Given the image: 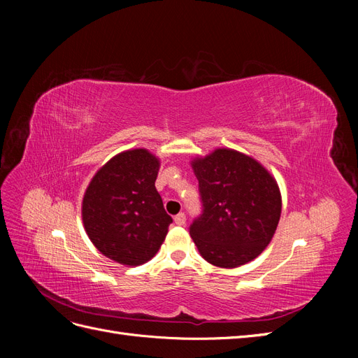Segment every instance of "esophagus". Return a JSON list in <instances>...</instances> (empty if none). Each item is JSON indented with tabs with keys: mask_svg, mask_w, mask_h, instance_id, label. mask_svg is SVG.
Listing matches in <instances>:
<instances>
[{
	"mask_svg": "<svg viewBox=\"0 0 358 358\" xmlns=\"http://www.w3.org/2000/svg\"><path fill=\"white\" fill-rule=\"evenodd\" d=\"M175 222H176L178 225H185V222H187L185 213H178V215L175 216Z\"/></svg>",
	"mask_w": 358,
	"mask_h": 358,
	"instance_id": "obj_1",
	"label": "esophagus"
}]
</instances>
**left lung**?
I'll use <instances>...</instances> for the list:
<instances>
[{"label": "left lung", "mask_w": 358, "mask_h": 358, "mask_svg": "<svg viewBox=\"0 0 358 358\" xmlns=\"http://www.w3.org/2000/svg\"><path fill=\"white\" fill-rule=\"evenodd\" d=\"M203 213L189 234L206 262L234 268L252 262L272 241L282 210L276 179L257 159L218 148L191 161Z\"/></svg>", "instance_id": "1"}]
</instances>
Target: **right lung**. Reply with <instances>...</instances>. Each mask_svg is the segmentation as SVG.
Instances as JSON below:
<instances>
[{"mask_svg":"<svg viewBox=\"0 0 358 358\" xmlns=\"http://www.w3.org/2000/svg\"><path fill=\"white\" fill-rule=\"evenodd\" d=\"M159 159L148 149L115 155L95 173L82 201L85 231L113 262L140 266L164 242L171 216L155 188Z\"/></svg>","mask_w":358,"mask_h":358,"instance_id":"add662e5","label":"right lung"}]
</instances>
